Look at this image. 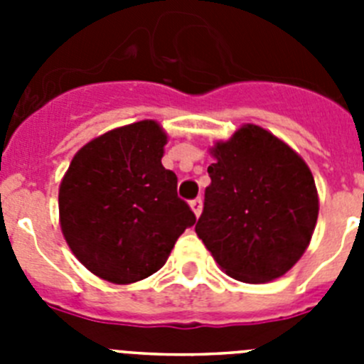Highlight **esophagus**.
<instances>
[{
    "label": "esophagus",
    "instance_id": "1",
    "mask_svg": "<svg viewBox=\"0 0 364 364\" xmlns=\"http://www.w3.org/2000/svg\"><path fill=\"white\" fill-rule=\"evenodd\" d=\"M189 208H191V211L195 213V217H200L202 213V198H195V200L189 202Z\"/></svg>",
    "mask_w": 364,
    "mask_h": 364
}]
</instances>
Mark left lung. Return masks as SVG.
I'll list each match as a JSON object with an SVG mask.
<instances>
[{
	"instance_id": "8db88e82",
	"label": "left lung",
	"mask_w": 364,
	"mask_h": 364,
	"mask_svg": "<svg viewBox=\"0 0 364 364\" xmlns=\"http://www.w3.org/2000/svg\"><path fill=\"white\" fill-rule=\"evenodd\" d=\"M204 211L195 231L230 277L250 284L290 272L310 246L319 195L310 167L281 138L244 124L210 147Z\"/></svg>"
}]
</instances>
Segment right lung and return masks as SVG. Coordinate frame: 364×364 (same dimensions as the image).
Here are the masks:
<instances>
[{
  "instance_id": "right-lung-1",
  "label": "right lung",
  "mask_w": 364,
  "mask_h": 364,
  "mask_svg": "<svg viewBox=\"0 0 364 364\" xmlns=\"http://www.w3.org/2000/svg\"><path fill=\"white\" fill-rule=\"evenodd\" d=\"M167 133L140 120L92 138L70 160L58 193L60 226L96 277L133 284L166 264L195 213L162 166Z\"/></svg>"
}]
</instances>
